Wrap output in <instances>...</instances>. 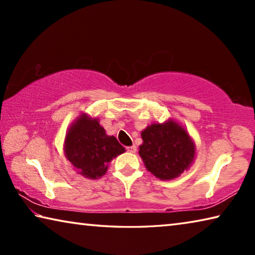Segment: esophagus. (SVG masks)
Here are the masks:
<instances>
[{"instance_id":"34e87169","label":"esophagus","mask_w":255,"mask_h":255,"mask_svg":"<svg viewBox=\"0 0 255 255\" xmlns=\"http://www.w3.org/2000/svg\"><path fill=\"white\" fill-rule=\"evenodd\" d=\"M136 150H137L136 145L128 146V147H127V152H129V153H136Z\"/></svg>"}]
</instances>
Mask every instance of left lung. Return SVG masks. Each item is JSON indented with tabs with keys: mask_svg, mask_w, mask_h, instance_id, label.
I'll use <instances>...</instances> for the list:
<instances>
[{
	"mask_svg": "<svg viewBox=\"0 0 255 255\" xmlns=\"http://www.w3.org/2000/svg\"><path fill=\"white\" fill-rule=\"evenodd\" d=\"M139 155L150 173L172 180L187 170L195 157V145L184 129L174 122L153 124L141 131Z\"/></svg>",
	"mask_w": 255,
	"mask_h": 255,
	"instance_id": "obj_1",
	"label": "left lung"
}]
</instances>
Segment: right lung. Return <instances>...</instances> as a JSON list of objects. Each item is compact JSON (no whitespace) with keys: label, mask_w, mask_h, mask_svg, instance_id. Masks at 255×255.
Segmentation results:
<instances>
[{"label":"right lung","mask_w":255,"mask_h":255,"mask_svg":"<svg viewBox=\"0 0 255 255\" xmlns=\"http://www.w3.org/2000/svg\"><path fill=\"white\" fill-rule=\"evenodd\" d=\"M124 152V146L116 137L107 135L98 119L85 115L77 119L66 135V157L85 178H100L111 159Z\"/></svg>","instance_id":"1"}]
</instances>
